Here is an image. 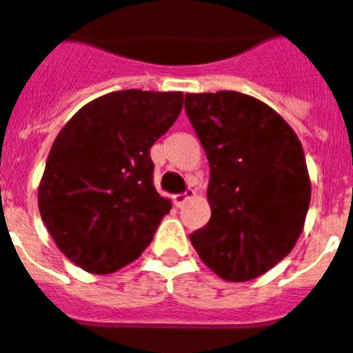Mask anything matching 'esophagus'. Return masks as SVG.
<instances>
[{
	"label": "esophagus",
	"mask_w": 353,
	"mask_h": 353,
	"mask_svg": "<svg viewBox=\"0 0 353 353\" xmlns=\"http://www.w3.org/2000/svg\"><path fill=\"white\" fill-rule=\"evenodd\" d=\"M194 196V190L192 188H188L187 192H183V194H176V196H174V205H176V207H183V205L187 203L188 199L192 198Z\"/></svg>",
	"instance_id": "1"
}]
</instances>
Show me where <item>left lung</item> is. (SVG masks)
I'll return each mask as SVG.
<instances>
[{
	"label": "left lung",
	"mask_w": 353,
	"mask_h": 353,
	"mask_svg": "<svg viewBox=\"0 0 353 353\" xmlns=\"http://www.w3.org/2000/svg\"><path fill=\"white\" fill-rule=\"evenodd\" d=\"M185 112L209 159L212 212L190 241L223 280L256 279L304 227L312 183L301 141L273 108L238 91L187 93Z\"/></svg>",
	"instance_id": "8db88e82"
}]
</instances>
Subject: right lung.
Wrapping results in <instances>:
<instances>
[{"instance_id": "1", "label": "right lung", "mask_w": 353, "mask_h": 353, "mask_svg": "<svg viewBox=\"0 0 353 353\" xmlns=\"http://www.w3.org/2000/svg\"><path fill=\"white\" fill-rule=\"evenodd\" d=\"M181 108V91H113L79 110L54 139L38 207L58 249L88 273L137 260L170 212L154 187L150 148Z\"/></svg>"}]
</instances>
